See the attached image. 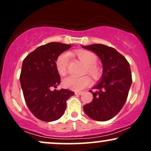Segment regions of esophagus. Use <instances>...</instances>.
I'll use <instances>...</instances> for the list:
<instances>
[{"label": "esophagus", "mask_w": 151, "mask_h": 151, "mask_svg": "<svg viewBox=\"0 0 151 151\" xmlns=\"http://www.w3.org/2000/svg\"><path fill=\"white\" fill-rule=\"evenodd\" d=\"M83 93L82 91H75L76 95H81Z\"/></svg>", "instance_id": "1"}]
</instances>
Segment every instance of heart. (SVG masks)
<instances>
[{
	"mask_svg": "<svg viewBox=\"0 0 151 151\" xmlns=\"http://www.w3.org/2000/svg\"><path fill=\"white\" fill-rule=\"evenodd\" d=\"M76 56L79 59L81 62L86 65V71L92 77H97L99 69L95 65L97 61V58L93 52L89 51H79L75 52ZM69 64V55L67 53H62L57 59L55 65L57 71L61 76L65 75L67 72V67ZM91 83V79L87 76L82 77H76L74 76L65 78L63 80V85L68 89L79 91L87 87Z\"/></svg>",
	"mask_w": 151,
	"mask_h": 151,
	"instance_id": "b5f03b06",
	"label": "heart"
}]
</instances>
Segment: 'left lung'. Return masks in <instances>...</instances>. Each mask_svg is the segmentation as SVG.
Instances as JSON below:
<instances>
[{
  "instance_id": "left-lung-1",
  "label": "left lung",
  "mask_w": 151,
  "mask_h": 151,
  "mask_svg": "<svg viewBox=\"0 0 151 151\" xmlns=\"http://www.w3.org/2000/svg\"><path fill=\"white\" fill-rule=\"evenodd\" d=\"M97 55L103 65L100 82L93 89V100L84 106L88 116L98 121L110 120L123 108L132 83L129 62L114 48L101 44L82 46Z\"/></svg>"
}]
</instances>
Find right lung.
<instances>
[{"label": "right lung", "mask_w": 151, "mask_h": 151, "mask_svg": "<svg viewBox=\"0 0 151 151\" xmlns=\"http://www.w3.org/2000/svg\"><path fill=\"white\" fill-rule=\"evenodd\" d=\"M70 45L50 42L38 47L24 59L20 76L25 101L33 115L43 121H56L65 113L67 100L74 91L61 89L52 91L60 84L55 62Z\"/></svg>", "instance_id": "1"}]
</instances>
